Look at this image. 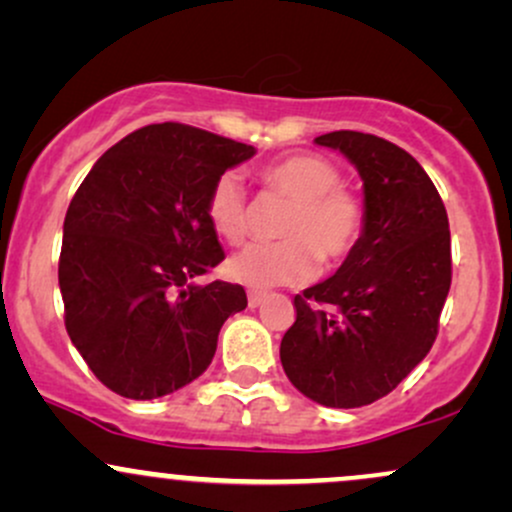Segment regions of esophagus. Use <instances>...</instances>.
<instances>
[{
  "instance_id": "34e87169",
  "label": "esophagus",
  "mask_w": 512,
  "mask_h": 512,
  "mask_svg": "<svg viewBox=\"0 0 512 512\" xmlns=\"http://www.w3.org/2000/svg\"><path fill=\"white\" fill-rule=\"evenodd\" d=\"M264 298H267V293H264V291H250L248 293V305H250V308H257V305H262Z\"/></svg>"
}]
</instances>
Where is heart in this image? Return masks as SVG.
Returning a JSON list of instances; mask_svg holds the SVG:
<instances>
[{
    "instance_id": "1",
    "label": "heart",
    "mask_w": 512,
    "mask_h": 512,
    "mask_svg": "<svg viewBox=\"0 0 512 512\" xmlns=\"http://www.w3.org/2000/svg\"><path fill=\"white\" fill-rule=\"evenodd\" d=\"M267 192L289 199L279 223L284 240L252 245L228 262V274L252 289L305 284L317 260L327 267L354 252L366 228V204L342 187V173L327 158L296 154L279 158L257 173ZM207 219L219 238L231 245L250 236V207L236 175L216 178L207 197Z\"/></svg>"
}]
</instances>
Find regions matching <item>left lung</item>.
<instances>
[{
  "label": "left lung",
  "instance_id": "1",
  "mask_svg": "<svg viewBox=\"0 0 512 512\" xmlns=\"http://www.w3.org/2000/svg\"><path fill=\"white\" fill-rule=\"evenodd\" d=\"M358 168L366 228L337 274L293 298L281 366L305 397L337 409L390 395L424 361L452 281L448 211L414 156L375 134H322Z\"/></svg>",
  "mask_w": 512,
  "mask_h": 512
}]
</instances>
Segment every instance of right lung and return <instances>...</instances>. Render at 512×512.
I'll return each mask as SVG.
<instances>
[{"instance_id":"1","label":"right lung","mask_w":512,"mask_h":512,"mask_svg":"<svg viewBox=\"0 0 512 512\" xmlns=\"http://www.w3.org/2000/svg\"><path fill=\"white\" fill-rule=\"evenodd\" d=\"M255 149L161 122L127 134L88 170L64 216V327L88 368L127 399L180 390L209 368L240 284L197 276L223 250L207 219L216 178Z\"/></svg>"}]
</instances>
